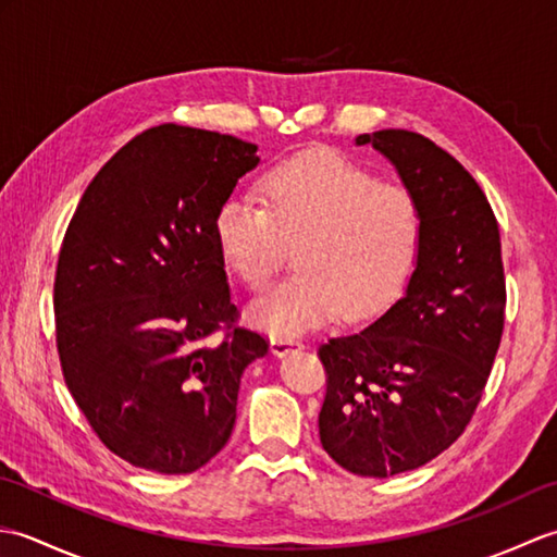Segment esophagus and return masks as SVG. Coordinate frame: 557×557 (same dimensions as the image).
<instances>
[{
	"mask_svg": "<svg viewBox=\"0 0 557 557\" xmlns=\"http://www.w3.org/2000/svg\"><path fill=\"white\" fill-rule=\"evenodd\" d=\"M299 349H304L299 339H289V337H272L270 339V351L275 354V357H287V354H294Z\"/></svg>",
	"mask_w": 557,
	"mask_h": 557,
	"instance_id": "34e87169",
	"label": "esophagus"
}]
</instances>
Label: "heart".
I'll return each instance as SVG.
<instances>
[{"label": "heart", "instance_id": "heart-1", "mask_svg": "<svg viewBox=\"0 0 557 557\" xmlns=\"http://www.w3.org/2000/svg\"><path fill=\"white\" fill-rule=\"evenodd\" d=\"M263 206L224 200L215 239L246 287L263 289L297 244V270L248 306V323L297 337L339 311L361 318L393 304L417 265L423 215L409 188L381 184L337 150H309L270 168Z\"/></svg>", "mask_w": 557, "mask_h": 557}]
</instances>
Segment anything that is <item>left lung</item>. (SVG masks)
Masks as SVG:
<instances>
[{"mask_svg":"<svg viewBox=\"0 0 557 557\" xmlns=\"http://www.w3.org/2000/svg\"><path fill=\"white\" fill-rule=\"evenodd\" d=\"M354 144L373 146L417 196L423 236L405 294L318 349L327 371L318 429L339 467L387 479L441 455L479 405L505 321L500 232L474 176L433 140L383 128Z\"/></svg>","mask_w":557,"mask_h":557,"instance_id":"8db88e82","label":"left lung"}]
</instances>
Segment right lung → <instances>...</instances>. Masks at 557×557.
I'll list each match as a JSON object with an SVG mask.
<instances>
[{
    "label": "right lung",
    "mask_w": 557,
    "mask_h": 557,
    "mask_svg": "<svg viewBox=\"0 0 557 557\" xmlns=\"http://www.w3.org/2000/svg\"><path fill=\"white\" fill-rule=\"evenodd\" d=\"M258 146L206 128H148L96 174L54 277L64 381L128 465L191 474L230 441L242 373L268 342L231 327L215 218Z\"/></svg>",
    "instance_id": "1"
}]
</instances>
